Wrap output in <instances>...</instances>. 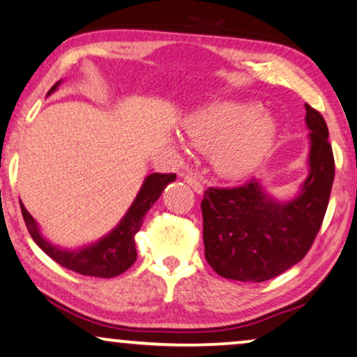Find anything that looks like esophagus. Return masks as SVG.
I'll use <instances>...</instances> for the list:
<instances>
[{
	"instance_id": "1",
	"label": "esophagus",
	"mask_w": 357,
	"mask_h": 357,
	"mask_svg": "<svg viewBox=\"0 0 357 357\" xmlns=\"http://www.w3.org/2000/svg\"><path fill=\"white\" fill-rule=\"evenodd\" d=\"M183 176H184V181H186L197 194L204 192V184L201 183V179H197L196 176H192V174H183Z\"/></svg>"
}]
</instances>
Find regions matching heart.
<instances>
[{
	"instance_id": "heart-1",
	"label": "heart",
	"mask_w": 357,
	"mask_h": 357,
	"mask_svg": "<svg viewBox=\"0 0 357 357\" xmlns=\"http://www.w3.org/2000/svg\"><path fill=\"white\" fill-rule=\"evenodd\" d=\"M189 145L212 151V166L220 176L238 179L250 174L275 142L277 125L254 102H215L183 120Z\"/></svg>"
}]
</instances>
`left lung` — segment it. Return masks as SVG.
<instances>
[{
    "mask_svg": "<svg viewBox=\"0 0 357 357\" xmlns=\"http://www.w3.org/2000/svg\"><path fill=\"white\" fill-rule=\"evenodd\" d=\"M310 130L308 176L295 197L278 201L260 179L238 188H209L201 202L206 260L237 282H265L306 255L321 227L335 179L326 121L305 105Z\"/></svg>",
    "mask_w": 357,
    "mask_h": 357,
    "instance_id": "1",
    "label": "left lung"
}]
</instances>
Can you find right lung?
<instances>
[{"label":"right lung","instance_id":"add662e5","mask_svg":"<svg viewBox=\"0 0 357 357\" xmlns=\"http://www.w3.org/2000/svg\"><path fill=\"white\" fill-rule=\"evenodd\" d=\"M62 80L52 85L47 96L56 92ZM176 174H161L153 173L148 174L143 181L142 188L128 207L126 214L121 218L119 224L112 229L107 236L98 238L97 242L82 245L79 249H64V247L54 245L46 237L40 234V229L28 209L21 204V212L24 222L28 225V231L33 241L43 249L46 254L56 260L59 265L72 270V272L87 275V277L98 278H112L116 275L123 273L128 270L137 260V249H135V236L142 227L143 219L151 206L161 196L163 189L173 183Z\"/></svg>","mask_w":357,"mask_h":357}]
</instances>
